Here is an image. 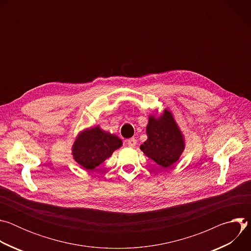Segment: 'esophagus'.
<instances>
[{"label":"esophagus","instance_id":"34e87169","mask_svg":"<svg viewBox=\"0 0 251 251\" xmlns=\"http://www.w3.org/2000/svg\"><path fill=\"white\" fill-rule=\"evenodd\" d=\"M136 144H137V140H136L135 138H131V139H129V140L127 141V145H128L129 147H131V148L135 147Z\"/></svg>","mask_w":251,"mask_h":251}]
</instances>
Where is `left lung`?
I'll return each mask as SVG.
<instances>
[{"instance_id":"8db88e82","label":"left lung","mask_w":251,"mask_h":251,"mask_svg":"<svg viewBox=\"0 0 251 251\" xmlns=\"http://www.w3.org/2000/svg\"><path fill=\"white\" fill-rule=\"evenodd\" d=\"M147 135V141L140 148L159 166L169 168L182 155L185 147L183 136L168 110L160 118H149Z\"/></svg>"}]
</instances>
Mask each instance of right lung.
Instances as JSON below:
<instances>
[{
    "instance_id": "right-lung-1",
    "label": "right lung",
    "mask_w": 251,
    "mask_h": 251,
    "mask_svg": "<svg viewBox=\"0 0 251 251\" xmlns=\"http://www.w3.org/2000/svg\"><path fill=\"white\" fill-rule=\"evenodd\" d=\"M122 141L98 126L85 130L75 141L73 154L75 160L86 170H94L121 147Z\"/></svg>"
}]
</instances>
